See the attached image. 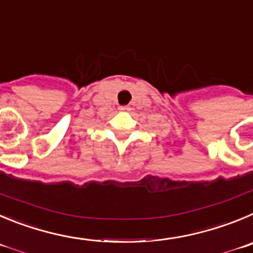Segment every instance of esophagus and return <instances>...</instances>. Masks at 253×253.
Segmentation results:
<instances>
[{"instance_id": "1", "label": "esophagus", "mask_w": 253, "mask_h": 253, "mask_svg": "<svg viewBox=\"0 0 253 253\" xmlns=\"http://www.w3.org/2000/svg\"><path fill=\"white\" fill-rule=\"evenodd\" d=\"M119 110L120 111H129V107L128 106H120Z\"/></svg>"}]
</instances>
